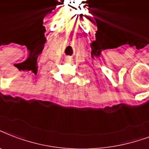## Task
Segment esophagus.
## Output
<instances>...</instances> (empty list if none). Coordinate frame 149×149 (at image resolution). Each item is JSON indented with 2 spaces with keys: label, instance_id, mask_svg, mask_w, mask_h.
<instances>
[{
  "label": "esophagus",
  "instance_id": "obj_1",
  "mask_svg": "<svg viewBox=\"0 0 149 149\" xmlns=\"http://www.w3.org/2000/svg\"><path fill=\"white\" fill-rule=\"evenodd\" d=\"M71 61H72V59H71L70 58H65V62H71Z\"/></svg>",
  "mask_w": 149,
  "mask_h": 149
}]
</instances>
